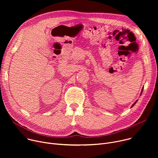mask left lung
I'll use <instances>...</instances> for the list:
<instances>
[{"instance_id": "obj_1", "label": "left lung", "mask_w": 158, "mask_h": 158, "mask_svg": "<svg viewBox=\"0 0 158 158\" xmlns=\"http://www.w3.org/2000/svg\"><path fill=\"white\" fill-rule=\"evenodd\" d=\"M143 89H144V87H143V88H142V90H141V94H140V96H141V94H142V93H143ZM138 102V100H136V101H135V102H134V104H132V106H131V107H133V106H134V105H135V104H136V102Z\"/></svg>"}]
</instances>
